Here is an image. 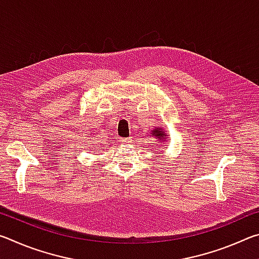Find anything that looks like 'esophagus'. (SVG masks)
<instances>
[{"label": "esophagus", "mask_w": 259, "mask_h": 259, "mask_svg": "<svg viewBox=\"0 0 259 259\" xmlns=\"http://www.w3.org/2000/svg\"><path fill=\"white\" fill-rule=\"evenodd\" d=\"M121 143H122V144H130L131 140H130L129 138H122V139H121Z\"/></svg>", "instance_id": "esophagus-1"}]
</instances>
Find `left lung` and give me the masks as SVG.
Instances as JSON below:
<instances>
[{"label": "left lung", "instance_id": "obj_1", "mask_svg": "<svg viewBox=\"0 0 259 259\" xmlns=\"http://www.w3.org/2000/svg\"><path fill=\"white\" fill-rule=\"evenodd\" d=\"M152 136H155L156 137V139H157V143H161V142H164V140L166 139V137H165V133L163 130H162V128H155V129H153L152 130ZM160 150V148H159Z\"/></svg>", "mask_w": 259, "mask_h": 259}]
</instances>
